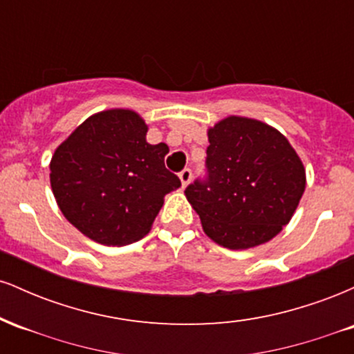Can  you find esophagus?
I'll use <instances>...</instances> for the list:
<instances>
[{"instance_id": "34e87169", "label": "esophagus", "mask_w": 354, "mask_h": 354, "mask_svg": "<svg viewBox=\"0 0 354 354\" xmlns=\"http://www.w3.org/2000/svg\"><path fill=\"white\" fill-rule=\"evenodd\" d=\"M191 178H193V171H191L189 168H185L183 171H180V180H181V185L183 186H188V183L191 181Z\"/></svg>"}]
</instances>
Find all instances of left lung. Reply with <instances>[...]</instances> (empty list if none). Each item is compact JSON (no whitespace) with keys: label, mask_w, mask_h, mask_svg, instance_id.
Listing matches in <instances>:
<instances>
[{"label":"left lung","mask_w":354,"mask_h":354,"mask_svg":"<svg viewBox=\"0 0 354 354\" xmlns=\"http://www.w3.org/2000/svg\"><path fill=\"white\" fill-rule=\"evenodd\" d=\"M206 176L185 189L205 233L230 250L274 238L306 186L301 160L274 128L230 116L208 131Z\"/></svg>","instance_id":"obj_1"}]
</instances>
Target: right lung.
I'll return each instance as SVG.
<instances>
[{
	"label": "right lung",
	"mask_w": 354,
	"mask_h": 354,
	"mask_svg": "<svg viewBox=\"0 0 354 354\" xmlns=\"http://www.w3.org/2000/svg\"><path fill=\"white\" fill-rule=\"evenodd\" d=\"M148 126L129 109L89 116L56 148L51 188L61 213L84 236L106 246L143 238L163 206L165 194L180 188L166 169L165 143H146Z\"/></svg>",
	"instance_id": "1"
}]
</instances>
